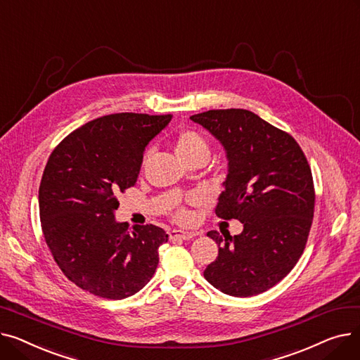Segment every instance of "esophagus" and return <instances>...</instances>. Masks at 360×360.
Segmentation results:
<instances>
[{"label": "esophagus", "mask_w": 360, "mask_h": 360, "mask_svg": "<svg viewBox=\"0 0 360 360\" xmlns=\"http://www.w3.org/2000/svg\"><path fill=\"white\" fill-rule=\"evenodd\" d=\"M195 236V232H190V231H170L169 232V238L170 239H193Z\"/></svg>", "instance_id": "34e87169"}]
</instances>
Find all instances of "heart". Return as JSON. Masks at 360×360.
<instances>
[{
  "label": "heart",
  "mask_w": 360,
  "mask_h": 360,
  "mask_svg": "<svg viewBox=\"0 0 360 360\" xmlns=\"http://www.w3.org/2000/svg\"><path fill=\"white\" fill-rule=\"evenodd\" d=\"M175 147H176V153L182 160H188L195 155L209 156V144H207V141L204 140V137L200 134V132L194 129H185L179 132V136L176 137V141H175ZM147 158H148V153L144 155V163ZM174 217L176 221L186 223L191 219V214L185 209V207L181 205L175 210Z\"/></svg>",
  "instance_id": "heart-1"
}]
</instances>
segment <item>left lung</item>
Returning <instances> with one entry per match:
<instances>
[{
    "label": "left lung",
    "mask_w": 360,
    "mask_h": 360,
    "mask_svg": "<svg viewBox=\"0 0 360 360\" xmlns=\"http://www.w3.org/2000/svg\"><path fill=\"white\" fill-rule=\"evenodd\" d=\"M191 120L221 143L228 176L216 214L238 219L240 235L220 236L216 261L204 270L220 292L248 297L285 278L304 254L315 191L309 163L296 140L247 109H213Z\"/></svg>",
    "instance_id": "obj_1"
}]
</instances>
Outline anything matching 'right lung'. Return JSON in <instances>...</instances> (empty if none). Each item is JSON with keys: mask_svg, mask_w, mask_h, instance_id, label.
<instances>
[{"mask_svg": "<svg viewBox=\"0 0 360 360\" xmlns=\"http://www.w3.org/2000/svg\"><path fill=\"white\" fill-rule=\"evenodd\" d=\"M170 115L121 112L74 129L53 148L39 186L48 248L75 286L106 299L141 290L159 264L167 235L155 224L115 220L117 195L134 186L143 151Z\"/></svg>", "mask_w": 360, "mask_h": 360, "instance_id": "add662e5", "label": "right lung"}]
</instances>
